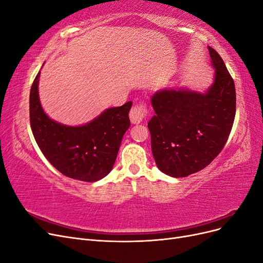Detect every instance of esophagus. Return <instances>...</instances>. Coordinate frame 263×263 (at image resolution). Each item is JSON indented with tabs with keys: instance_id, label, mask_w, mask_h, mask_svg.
I'll return each mask as SVG.
<instances>
[{
	"instance_id": "1",
	"label": "esophagus",
	"mask_w": 263,
	"mask_h": 263,
	"mask_svg": "<svg viewBox=\"0 0 263 263\" xmlns=\"http://www.w3.org/2000/svg\"><path fill=\"white\" fill-rule=\"evenodd\" d=\"M148 114H149V110L147 108L146 103L139 102L132 107L129 112V117L133 124H139L144 121Z\"/></svg>"
}]
</instances>
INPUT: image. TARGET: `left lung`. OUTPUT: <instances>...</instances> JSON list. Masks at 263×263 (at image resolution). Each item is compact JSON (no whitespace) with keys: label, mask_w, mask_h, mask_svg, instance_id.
Masks as SVG:
<instances>
[{"label":"left lung","mask_w":263,"mask_h":263,"mask_svg":"<svg viewBox=\"0 0 263 263\" xmlns=\"http://www.w3.org/2000/svg\"><path fill=\"white\" fill-rule=\"evenodd\" d=\"M215 80L208 92L162 90L151 104V150L163 173L184 178L208 166L224 148L236 115V90L220 55L209 47Z\"/></svg>","instance_id":"obj_1"}]
</instances>
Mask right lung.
I'll return each instance as SVG.
<instances>
[{"mask_svg":"<svg viewBox=\"0 0 263 263\" xmlns=\"http://www.w3.org/2000/svg\"><path fill=\"white\" fill-rule=\"evenodd\" d=\"M38 72L29 94L31 132L42 153L63 176L95 182L112 170L124 134L129 128L133 102L108 108L83 126H66L47 116L39 102Z\"/></svg>","mask_w":263,"mask_h":263,"instance_id":"1","label":"right lung"}]
</instances>
